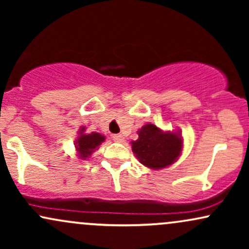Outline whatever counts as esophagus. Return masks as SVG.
I'll return each mask as SVG.
<instances>
[{
    "label": "esophagus",
    "mask_w": 249,
    "mask_h": 249,
    "mask_svg": "<svg viewBox=\"0 0 249 249\" xmlns=\"http://www.w3.org/2000/svg\"><path fill=\"white\" fill-rule=\"evenodd\" d=\"M112 139L116 142H124V137H123L122 134H113Z\"/></svg>",
    "instance_id": "34e87169"
}]
</instances>
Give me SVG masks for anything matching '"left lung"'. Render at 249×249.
Instances as JSON below:
<instances>
[{"label":"left lung","instance_id":"1","mask_svg":"<svg viewBox=\"0 0 249 249\" xmlns=\"http://www.w3.org/2000/svg\"><path fill=\"white\" fill-rule=\"evenodd\" d=\"M139 138L132 142V151L145 166L160 170L178 159L182 148L181 137L174 132H162L153 124L138 131Z\"/></svg>","mask_w":249,"mask_h":249}]
</instances>
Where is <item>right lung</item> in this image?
Listing matches in <instances>:
<instances>
[{
	"label": "right lung",
	"mask_w": 249,
	"mask_h": 249,
	"mask_svg": "<svg viewBox=\"0 0 249 249\" xmlns=\"http://www.w3.org/2000/svg\"><path fill=\"white\" fill-rule=\"evenodd\" d=\"M85 127H81L79 130V136L75 142L76 150L78 152L81 159H87L91 156L93 151L97 150V147L105 141L104 136L102 134L92 132V133H84Z\"/></svg>",
	"instance_id": "1"
}]
</instances>
